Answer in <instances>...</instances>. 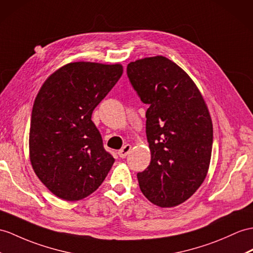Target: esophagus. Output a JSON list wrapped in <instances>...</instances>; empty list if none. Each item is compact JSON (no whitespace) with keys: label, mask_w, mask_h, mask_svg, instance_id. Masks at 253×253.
Returning <instances> with one entry per match:
<instances>
[{"label":"esophagus","mask_w":253,"mask_h":253,"mask_svg":"<svg viewBox=\"0 0 253 253\" xmlns=\"http://www.w3.org/2000/svg\"><path fill=\"white\" fill-rule=\"evenodd\" d=\"M131 149H132V146L131 145H126L125 147L122 148V149H120L119 151H118V155H119V157L120 158H126L128 153H130V151H131Z\"/></svg>","instance_id":"1"}]
</instances>
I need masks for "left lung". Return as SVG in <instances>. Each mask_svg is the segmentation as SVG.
I'll use <instances>...</instances> for the list:
<instances>
[{
    "label": "left lung",
    "instance_id": "left-lung-1",
    "mask_svg": "<svg viewBox=\"0 0 253 253\" xmlns=\"http://www.w3.org/2000/svg\"><path fill=\"white\" fill-rule=\"evenodd\" d=\"M126 73L149 105L151 161L137 174L140 191L157 206H178L201 187L211 164L213 132L206 102L188 74L163 55L128 63Z\"/></svg>",
    "mask_w": 253,
    "mask_h": 253
}]
</instances>
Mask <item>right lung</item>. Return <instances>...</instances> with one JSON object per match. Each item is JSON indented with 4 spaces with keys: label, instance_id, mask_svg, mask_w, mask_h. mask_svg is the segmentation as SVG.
<instances>
[{
    "label": "right lung",
    "instance_id": "obj_1",
    "mask_svg": "<svg viewBox=\"0 0 253 253\" xmlns=\"http://www.w3.org/2000/svg\"><path fill=\"white\" fill-rule=\"evenodd\" d=\"M123 73L121 64L72 62L42 84L29 136L36 176L59 199L79 201L105 179L115 159L103 147L92 113Z\"/></svg>",
    "mask_w": 253,
    "mask_h": 253
}]
</instances>
